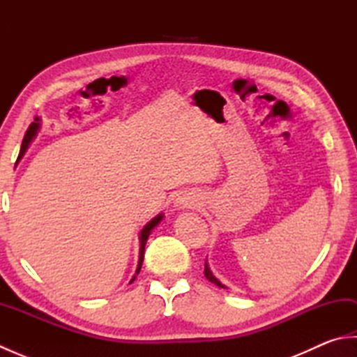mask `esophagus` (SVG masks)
<instances>
[{"instance_id":"esophagus-1","label":"esophagus","mask_w":357,"mask_h":357,"mask_svg":"<svg viewBox=\"0 0 357 357\" xmlns=\"http://www.w3.org/2000/svg\"><path fill=\"white\" fill-rule=\"evenodd\" d=\"M192 206V201L190 198H187V196H179V198L174 199V207H176L178 210H183V208H187Z\"/></svg>"}]
</instances>
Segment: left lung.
Segmentation results:
<instances>
[{
  "label": "left lung",
  "instance_id": "left-lung-1",
  "mask_svg": "<svg viewBox=\"0 0 357 357\" xmlns=\"http://www.w3.org/2000/svg\"><path fill=\"white\" fill-rule=\"evenodd\" d=\"M204 275H206V278L210 280V282L211 284H215V285H218L219 288H227L222 282H221V280H219L215 275H213V273H211V270H210V267H208V264H207V261H206V268H204Z\"/></svg>",
  "mask_w": 357,
  "mask_h": 357
}]
</instances>
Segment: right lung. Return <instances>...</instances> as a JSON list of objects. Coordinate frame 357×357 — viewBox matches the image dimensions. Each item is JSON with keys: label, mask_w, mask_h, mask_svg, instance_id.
<instances>
[{"label": "right lung", "mask_w": 357, "mask_h": 357, "mask_svg": "<svg viewBox=\"0 0 357 357\" xmlns=\"http://www.w3.org/2000/svg\"><path fill=\"white\" fill-rule=\"evenodd\" d=\"M40 127H41V119H40V118H35V123L30 124V127L27 128L26 136H24V141H22V146H21V150H20V156H18V159H21L22 156H24L26 150H27V149H29V146H30V142H32V141L35 139L36 133L40 132ZM162 219H164V213H159V215H156L153 219H151V221H149L146 225H144V229L141 230V233H139V261H138V267H136L135 276L130 279V282H128V284H132L133 280L136 279V275H139L141 267H142V261H144V252H146L147 239H149V236H150L151 230H153L155 227H156L159 222L162 221Z\"/></svg>", "instance_id": "right-lung-1"}]
</instances>
